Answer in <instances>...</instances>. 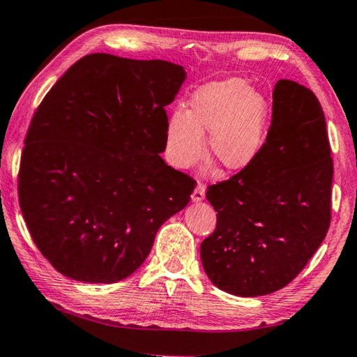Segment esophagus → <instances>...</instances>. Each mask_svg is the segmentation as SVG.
<instances>
[{"mask_svg":"<svg viewBox=\"0 0 357 357\" xmlns=\"http://www.w3.org/2000/svg\"><path fill=\"white\" fill-rule=\"evenodd\" d=\"M203 198H204V185L202 183H198L195 189H193V192H192V202L198 203V202H202Z\"/></svg>","mask_w":357,"mask_h":357,"instance_id":"esophagus-1","label":"esophagus"}]
</instances>
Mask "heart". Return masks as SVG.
I'll use <instances>...</instances> for the list:
<instances>
[{"label":"heart","mask_w":357,"mask_h":357,"mask_svg":"<svg viewBox=\"0 0 357 357\" xmlns=\"http://www.w3.org/2000/svg\"><path fill=\"white\" fill-rule=\"evenodd\" d=\"M268 104L244 80L209 83L193 94L187 112L172 113L165 126V153L176 168H189L204 154L228 172L249 167L261 149Z\"/></svg>","instance_id":"b5f03b06"}]
</instances>
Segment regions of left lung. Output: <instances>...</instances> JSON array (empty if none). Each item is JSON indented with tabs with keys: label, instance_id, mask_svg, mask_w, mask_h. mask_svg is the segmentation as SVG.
Wrapping results in <instances>:
<instances>
[{
	"label": "left lung",
	"instance_id": "obj_1",
	"mask_svg": "<svg viewBox=\"0 0 357 357\" xmlns=\"http://www.w3.org/2000/svg\"><path fill=\"white\" fill-rule=\"evenodd\" d=\"M332 174L317 96L299 83L279 80L273 121L257 159L208 187L217 227L202 243L200 255L209 280L243 298L287 287L328 233Z\"/></svg>",
	"mask_w": 357,
	"mask_h": 357
}]
</instances>
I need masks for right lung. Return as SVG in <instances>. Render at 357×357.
I'll use <instances>...</instances> for the list:
<instances>
[{"label":"right lung","mask_w":357,"mask_h":357,"mask_svg":"<svg viewBox=\"0 0 357 357\" xmlns=\"http://www.w3.org/2000/svg\"><path fill=\"white\" fill-rule=\"evenodd\" d=\"M183 66L93 53L36 110L19 202L34 244L58 273L114 283L140 268L162 223L190 202L193 179L160 157Z\"/></svg>","instance_id":"right-lung-1"}]
</instances>
